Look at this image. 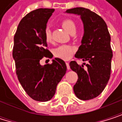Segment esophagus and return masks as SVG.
Here are the masks:
<instances>
[{
  "label": "esophagus",
  "mask_w": 122,
  "mask_h": 122,
  "mask_svg": "<svg viewBox=\"0 0 122 122\" xmlns=\"http://www.w3.org/2000/svg\"><path fill=\"white\" fill-rule=\"evenodd\" d=\"M66 66H67V70H70V65H69V63H68V62H66Z\"/></svg>",
  "instance_id": "esophagus-1"
}]
</instances>
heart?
Returning <instances> with one entry per match:
<instances>
[{"instance_id": "b5f03b06", "label": "heart", "mask_w": 122, "mask_h": 122, "mask_svg": "<svg viewBox=\"0 0 122 122\" xmlns=\"http://www.w3.org/2000/svg\"><path fill=\"white\" fill-rule=\"evenodd\" d=\"M60 24L68 32L72 34L75 31L76 25L74 21L72 20L71 19H69V18L63 19L60 21ZM44 39L47 43H50L52 41V31L48 27H47L44 30ZM75 47H73L71 45L64 44V45H60V46L56 47L53 51V54L55 57L59 59L67 60L70 58H71V57L75 52Z\"/></svg>"}]
</instances>
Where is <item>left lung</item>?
I'll use <instances>...</instances> for the list:
<instances>
[{
	"label": "left lung",
	"mask_w": 122,
	"mask_h": 122,
	"mask_svg": "<svg viewBox=\"0 0 122 122\" xmlns=\"http://www.w3.org/2000/svg\"><path fill=\"white\" fill-rule=\"evenodd\" d=\"M66 12L81 15L84 35L75 57L88 62L87 69L76 61L70 62L71 70L78 77L73 91L79 99H93L101 93L110 78L113 56L111 36L104 20L95 12L82 7L67 9Z\"/></svg>",
	"instance_id": "obj_1"
}]
</instances>
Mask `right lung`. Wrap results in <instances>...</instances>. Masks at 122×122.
Here are the masks:
<instances>
[{
    "instance_id": "add662e5",
    "label": "right lung",
    "mask_w": 122,
    "mask_h": 122,
    "mask_svg": "<svg viewBox=\"0 0 122 122\" xmlns=\"http://www.w3.org/2000/svg\"><path fill=\"white\" fill-rule=\"evenodd\" d=\"M54 11L53 8H39L27 13L13 38V57L18 79L29 96L37 101H47L54 96L67 70L65 62L59 58L51 64H39L44 57L53 56L47 49L44 30Z\"/></svg>"
}]
</instances>
